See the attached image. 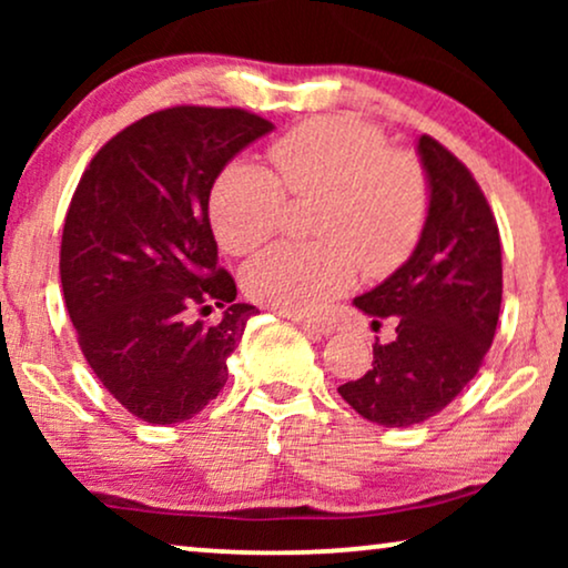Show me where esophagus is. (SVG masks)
Returning a JSON list of instances; mask_svg holds the SVG:
<instances>
[{
    "label": "esophagus",
    "instance_id": "34e87169",
    "mask_svg": "<svg viewBox=\"0 0 568 568\" xmlns=\"http://www.w3.org/2000/svg\"><path fill=\"white\" fill-rule=\"evenodd\" d=\"M294 323L300 325L302 331H307L310 336H333V325L323 323V321H305V317H294Z\"/></svg>",
    "mask_w": 568,
    "mask_h": 568
}]
</instances>
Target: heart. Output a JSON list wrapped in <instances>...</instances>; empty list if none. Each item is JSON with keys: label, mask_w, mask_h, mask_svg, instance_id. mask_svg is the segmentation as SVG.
I'll return each mask as SVG.
<instances>
[{"label": "heart", "mask_w": 568, "mask_h": 568, "mask_svg": "<svg viewBox=\"0 0 568 568\" xmlns=\"http://www.w3.org/2000/svg\"><path fill=\"white\" fill-rule=\"evenodd\" d=\"M271 170L235 162L216 178L209 212L224 251L245 255L282 227L286 196L323 199L315 247L276 245L245 268L255 302L313 315L364 276L408 261L429 214V181L414 152L390 150L383 129L348 115L310 119L271 144Z\"/></svg>", "instance_id": "b5f03b06"}]
</instances>
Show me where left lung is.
<instances>
[{"label": "left lung", "instance_id": "obj_1", "mask_svg": "<svg viewBox=\"0 0 568 568\" xmlns=\"http://www.w3.org/2000/svg\"><path fill=\"white\" fill-rule=\"evenodd\" d=\"M429 214L403 266L354 305L393 317L395 338L372 346L367 375L338 393L372 424H422L453 403L491 348L501 307V240L470 170L437 139H418Z\"/></svg>", "mask_w": 568, "mask_h": 568}]
</instances>
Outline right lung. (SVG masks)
<instances>
[{
    "label": "right lung",
    "mask_w": 568,
    "mask_h": 568,
    "mask_svg": "<svg viewBox=\"0 0 568 568\" xmlns=\"http://www.w3.org/2000/svg\"><path fill=\"white\" fill-rule=\"evenodd\" d=\"M271 129L243 108H165L100 146L77 185L59 261L69 317L95 377L146 424L204 410L258 313L220 268L209 196ZM212 304L225 307L220 324L192 321Z\"/></svg>",
    "instance_id": "add662e5"
}]
</instances>
